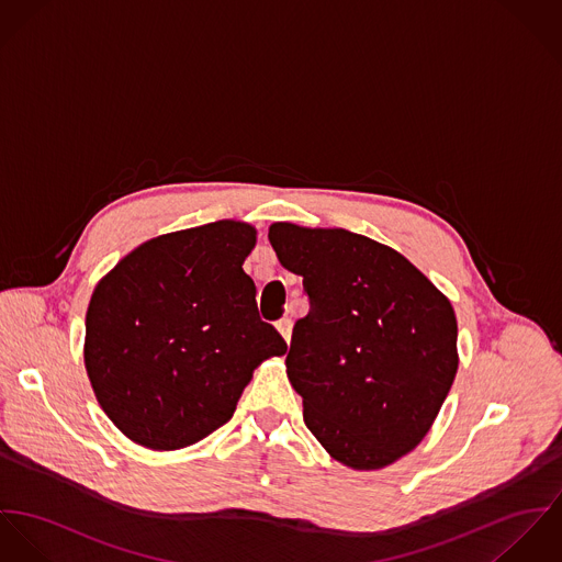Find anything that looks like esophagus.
Returning <instances> with one entry per match:
<instances>
[{
  "instance_id": "34e87169",
  "label": "esophagus",
  "mask_w": 562,
  "mask_h": 562,
  "mask_svg": "<svg viewBox=\"0 0 562 562\" xmlns=\"http://www.w3.org/2000/svg\"><path fill=\"white\" fill-rule=\"evenodd\" d=\"M276 327H278V331L282 334V338L289 342V340H291V331H293V321H291L289 316H284V318H280V321L276 323Z\"/></svg>"
}]
</instances>
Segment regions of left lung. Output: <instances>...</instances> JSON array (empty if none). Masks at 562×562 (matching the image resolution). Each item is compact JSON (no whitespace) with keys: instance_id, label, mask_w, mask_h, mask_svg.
<instances>
[{"instance_id":"obj_1","label":"left lung","mask_w":562,"mask_h":562,"mask_svg":"<svg viewBox=\"0 0 562 562\" xmlns=\"http://www.w3.org/2000/svg\"><path fill=\"white\" fill-rule=\"evenodd\" d=\"M311 312L293 327L286 373L304 423L353 470H379L429 434L454 381L457 318L403 254L345 228L269 226Z\"/></svg>"}]
</instances>
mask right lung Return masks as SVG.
Instances as JSON below:
<instances>
[{"mask_svg":"<svg viewBox=\"0 0 562 562\" xmlns=\"http://www.w3.org/2000/svg\"><path fill=\"white\" fill-rule=\"evenodd\" d=\"M254 244L235 220L161 235L97 284L83 362L99 405L135 443L177 450L211 436L254 369L286 353L244 271Z\"/></svg>","mask_w":562,"mask_h":562,"instance_id":"add662e5","label":"right lung"}]
</instances>
